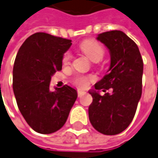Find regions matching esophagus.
Returning a JSON list of instances; mask_svg holds the SVG:
<instances>
[{
  "label": "esophagus",
  "mask_w": 158,
  "mask_h": 158,
  "mask_svg": "<svg viewBox=\"0 0 158 158\" xmlns=\"http://www.w3.org/2000/svg\"><path fill=\"white\" fill-rule=\"evenodd\" d=\"M85 94V92L84 91H82V90H78L77 91V95H78V97H81L82 95H84Z\"/></svg>",
  "instance_id": "esophagus-1"
}]
</instances>
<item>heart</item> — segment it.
I'll list each match as a JSON object with an SVG mask.
<instances>
[{"label": "heart", "mask_w": 158, "mask_h": 158, "mask_svg": "<svg viewBox=\"0 0 158 158\" xmlns=\"http://www.w3.org/2000/svg\"><path fill=\"white\" fill-rule=\"evenodd\" d=\"M80 49L81 52L86 56L92 62H100L105 55V50L103 47L98 42L95 40H86L81 42L80 45ZM72 56L70 52H66L62 56V63L63 64H69L71 61ZM93 80V78L89 76L84 75H77L73 78V83L81 89H85L88 87L89 83Z\"/></svg>", "instance_id": "heart-1"}]
</instances>
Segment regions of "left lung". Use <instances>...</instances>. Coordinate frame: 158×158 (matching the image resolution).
<instances>
[{
    "label": "left lung",
    "mask_w": 158,
    "mask_h": 158,
    "mask_svg": "<svg viewBox=\"0 0 158 158\" xmlns=\"http://www.w3.org/2000/svg\"><path fill=\"white\" fill-rule=\"evenodd\" d=\"M97 40L110 52L108 74L89 92L93 102L89 108L92 126L104 135L119 134L131 124L142 95L143 62L133 40L120 30L98 35ZM110 88L113 91L101 96L98 92Z\"/></svg>",
    "instance_id": "left-lung-1"
}]
</instances>
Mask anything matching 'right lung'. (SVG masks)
<instances>
[{"label":"right lung","instance_id":"right-lung-1","mask_svg":"<svg viewBox=\"0 0 158 158\" xmlns=\"http://www.w3.org/2000/svg\"><path fill=\"white\" fill-rule=\"evenodd\" d=\"M71 41L38 32L26 39L13 69V90L27 124L41 134H50L66 123L77 92L64 85L49 91L51 77L62 70V56Z\"/></svg>","mask_w":158,"mask_h":158}]
</instances>
